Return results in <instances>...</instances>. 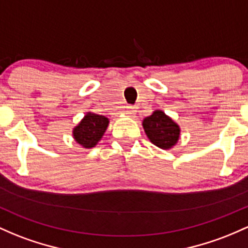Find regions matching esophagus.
<instances>
[{"instance_id":"esophagus-1","label":"esophagus","mask_w":248,"mask_h":248,"mask_svg":"<svg viewBox=\"0 0 248 248\" xmlns=\"http://www.w3.org/2000/svg\"><path fill=\"white\" fill-rule=\"evenodd\" d=\"M135 113H137V110H135V108L132 107V106H127L126 109H124V114H126V115L132 116V115H134Z\"/></svg>"}]
</instances>
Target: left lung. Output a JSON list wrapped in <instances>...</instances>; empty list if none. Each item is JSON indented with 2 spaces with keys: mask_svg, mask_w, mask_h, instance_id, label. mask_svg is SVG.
Wrapping results in <instances>:
<instances>
[{
  "mask_svg": "<svg viewBox=\"0 0 248 248\" xmlns=\"http://www.w3.org/2000/svg\"><path fill=\"white\" fill-rule=\"evenodd\" d=\"M142 127L149 141L161 149L173 148L180 139V126L161 109L143 119Z\"/></svg>",
  "mask_w": 248,
  "mask_h": 248,
  "instance_id": "left-lung-1",
  "label": "left lung"
}]
</instances>
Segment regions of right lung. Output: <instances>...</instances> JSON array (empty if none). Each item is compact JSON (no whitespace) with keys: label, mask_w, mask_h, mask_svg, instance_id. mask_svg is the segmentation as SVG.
<instances>
[{"label":"right lung","mask_w":248,"mask_h":248,"mask_svg":"<svg viewBox=\"0 0 248 248\" xmlns=\"http://www.w3.org/2000/svg\"><path fill=\"white\" fill-rule=\"evenodd\" d=\"M109 124V119L87 111L83 119L73 128V139L82 148L91 149L100 142Z\"/></svg>","instance_id":"right-lung-1"}]
</instances>
